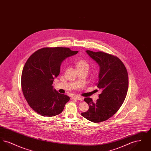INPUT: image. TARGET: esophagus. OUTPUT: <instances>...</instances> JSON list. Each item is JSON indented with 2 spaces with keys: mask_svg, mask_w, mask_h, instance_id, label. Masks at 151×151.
Instances as JSON below:
<instances>
[{
  "mask_svg": "<svg viewBox=\"0 0 151 151\" xmlns=\"http://www.w3.org/2000/svg\"><path fill=\"white\" fill-rule=\"evenodd\" d=\"M72 99L73 100H78L80 101L83 100V98L82 97H80L79 96H73L72 97Z\"/></svg>",
  "mask_w": 151,
  "mask_h": 151,
  "instance_id": "esophagus-1",
  "label": "esophagus"
}]
</instances>
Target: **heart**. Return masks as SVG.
Here are the masks:
<instances>
[{
  "instance_id": "b5f03b06",
  "label": "heart",
  "mask_w": 151,
  "mask_h": 151,
  "mask_svg": "<svg viewBox=\"0 0 151 151\" xmlns=\"http://www.w3.org/2000/svg\"><path fill=\"white\" fill-rule=\"evenodd\" d=\"M78 69H86L88 70L89 69V64L85 60H80L76 63Z\"/></svg>"
}]
</instances>
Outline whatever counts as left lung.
<instances>
[{
	"instance_id": "1",
	"label": "left lung",
	"mask_w": 151,
	"mask_h": 151,
	"mask_svg": "<svg viewBox=\"0 0 151 151\" xmlns=\"http://www.w3.org/2000/svg\"><path fill=\"white\" fill-rule=\"evenodd\" d=\"M86 52L100 66L97 86L102 92L96 102L89 97L84 99L89 108L81 115L91 122H103L114 115L125 100L129 88L128 73L118 58L102 51Z\"/></svg>"
}]
</instances>
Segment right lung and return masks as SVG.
I'll return each mask as SVG.
<instances>
[{
  "instance_id": "obj_1",
  "label": "right lung",
  "mask_w": 151,
  "mask_h": 151,
  "mask_svg": "<svg viewBox=\"0 0 151 151\" xmlns=\"http://www.w3.org/2000/svg\"><path fill=\"white\" fill-rule=\"evenodd\" d=\"M78 52L67 47H45L28 58L22 72V91L30 107L36 113L53 116L62 112L70 97L58 93L52 84L60 73L62 62Z\"/></svg>"
}]
</instances>
